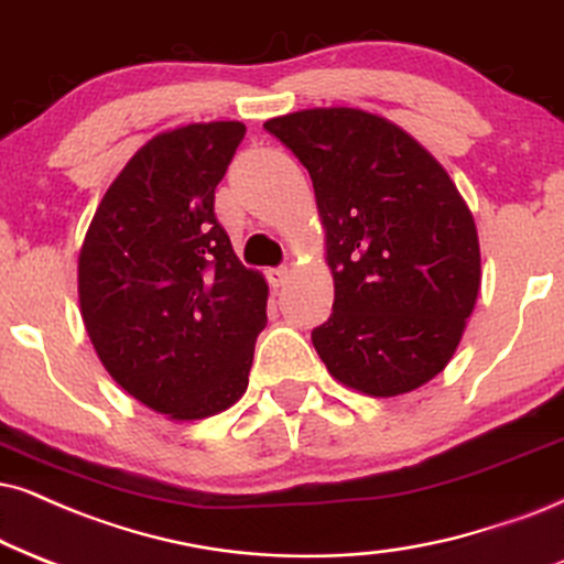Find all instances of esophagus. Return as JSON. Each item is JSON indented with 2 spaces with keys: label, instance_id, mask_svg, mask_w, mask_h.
<instances>
[{
  "label": "esophagus",
  "instance_id": "34e87169",
  "mask_svg": "<svg viewBox=\"0 0 564 564\" xmlns=\"http://www.w3.org/2000/svg\"><path fill=\"white\" fill-rule=\"evenodd\" d=\"M267 280H269L271 288L280 290V288H284V284H288V280H290V269H288V267L269 269V271H267Z\"/></svg>",
  "mask_w": 564,
  "mask_h": 564
}]
</instances>
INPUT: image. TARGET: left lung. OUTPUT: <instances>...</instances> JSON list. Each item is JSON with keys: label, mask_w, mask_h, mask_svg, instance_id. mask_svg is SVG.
<instances>
[{"label": "left lung", "mask_w": 564, "mask_h": 564, "mask_svg": "<svg viewBox=\"0 0 564 564\" xmlns=\"http://www.w3.org/2000/svg\"><path fill=\"white\" fill-rule=\"evenodd\" d=\"M314 180L335 280L332 316L311 332L339 384L371 398L444 371L481 290L474 214L444 166L405 130L352 107L263 122Z\"/></svg>", "instance_id": "8db88e82"}]
</instances>
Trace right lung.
I'll use <instances>...</instances> for the list:
<instances>
[{"instance_id": "obj_1", "label": "right lung", "mask_w": 564, "mask_h": 564, "mask_svg": "<svg viewBox=\"0 0 564 564\" xmlns=\"http://www.w3.org/2000/svg\"><path fill=\"white\" fill-rule=\"evenodd\" d=\"M246 124L151 138L104 193L78 256V297L104 368L172 421H200L248 389L269 284L235 256L214 191Z\"/></svg>"}]
</instances>
